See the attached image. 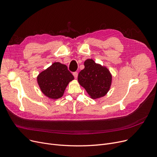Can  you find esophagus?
<instances>
[{
	"instance_id": "esophagus-1",
	"label": "esophagus",
	"mask_w": 157,
	"mask_h": 157,
	"mask_svg": "<svg viewBox=\"0 0 157 157\" xmlns=\"http://www.w3.org/2000/svg\"><path fill=\"white\" fill-rule=\"evenodd\" d=\"M73 76H74L75 78H77V76H78V73H77V71L73 72Z\"/></svg>"
}]
</instances>
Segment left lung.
Segmentation results:
<instances>
[{
    "instance_id": "8db88e82",
    "label": "left lung",
    "mask_w": 157,
    "mask_h": 157,
    "mask_svg": "<svg viewBox=\"0 0 157 157\" xmlns=\"http://www.w3.org/2000/svg\"><path fill=\"white\" fill-rule=\"evenodd\" d=\"M85 68L78 75L79 84L93 99L103 97L108 93L112 84V75L109 70L93 59L84 62Z\"/></svg>"
}]
</instances>
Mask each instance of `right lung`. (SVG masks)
I'll return each instance as SVG.
<instances>
[{
	"mask_svg": "<svg viewBox=\"0 0 157 157\" xmlns=\"http://www.w3.org/2000/svg\"><path fill=\"white\" fill-rule=\"evenodd\" d=\"M73 78L65 64L56 62L40 73L37 82L46 96L56 99L63 96L68 83Z\"/></svg>",
	"mask_w": 157,
	"mask_h": 157,
	"instance_id": "obj_1",
	"label": "right lung"
}]
</instances>
